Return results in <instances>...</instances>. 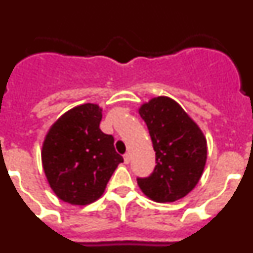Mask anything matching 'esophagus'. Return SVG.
<instances>
[{
	"instance_id": "1",
	"label": "esophagus",
	"mask_w": 253,
	"mask_h": 253,
	"mask_svg": "<svg viewBox=\"0 0 253 253\" xmlns=\"http://www.w3.org/2000/svg\"><path fill=\"white\" fill-rule=\"evenodd\" d=\"M130 160H131L130 153H125L124 154V162L125 163H129V162H130Z\"/></svg>"
}]
</instances>
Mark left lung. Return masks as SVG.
I'll list each match as a JSON object with an SVG mask.
<instances>
[{
  "instance_id": "1",
  "label": "left lung",
  "mask_w": 253,
  "mask_h": 253,
  "mask_svg": "<svg viewBox=\"0 0 253 253\" xmlns=\"http://www.w3.org/2000/svg\"><path fill=\"white\" fill-rule=\"evenodd\" d=\"M146 122L156 167L148 177H138L142 193L158 203L182 199L196 186L207 162V139L186 111L167 96H158L139 107Z\"/></svg>"
}]
</instances>
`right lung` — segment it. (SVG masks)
I'll use <instances>...</instances> for the list:
<instances>
[{
	"instance_id": "obj_1",
	"label": "right lung",
	"mask_w": 253,
	"mask_h": 253,
	"mask_svg": "<svg viewBox=\"0 0 253 253\" xmlns=\"http://www.w3.org/2000/svg\"><path fill=\"white\" fill-rule=\"evenodd\" d=\"M102 109L96 104L76 106L51 125L42 148L46 180L55 195L72 205H87L104 194L123 157L114 137L102 133Z\"/></svg>"
}]
</instances>
